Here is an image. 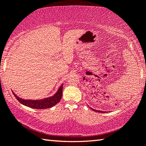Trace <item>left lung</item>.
Segmentation results:
<instances>
[{"label": "left lung", "mask_w": 146, "mask_h": 146, "mask_svg": "<svg viewBox=\"0 0 146 146\" xmlns=\"http://www.w3.org/2000/svg\"><path fill=\"white\" fill-rule=\"evenodd\" d=\"M91 110H93L94 111H96V112H99V113H105V111H98V110H94V109H93V108H91Z\"/></svg>", "instance_id": "left-lung-1"}]
</instances>
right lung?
<instances>
[{
	"label": "right lung",
	"instance_id": "add662e5",
	"mask_svg": "<svg viewBox=\"0 0 146 146\" xmlns=\"http://www.w3.org/2000/svg\"><path fill=\"white\" fill-rule=\"evenodd\" d=\"M62 86L63 84L61 85L60 87L58 88L57 92L52 97L46 98L41 100H24L17 97L13 92V93L15 98L19 100V102L23 104V105L31 108L42 110V109L50 108L60 102L62 96Z\"/></svg>",
	"mask_w": 146,
	"mask_h": 146
}]
</instances>
